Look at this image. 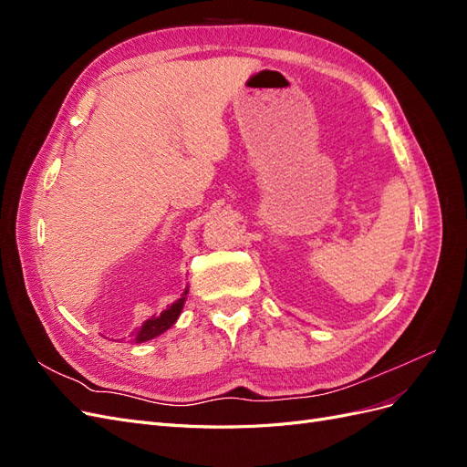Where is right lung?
Masks as SVG:
<instances>
[{"label": "right lung", "instance_id": "1", "mask_svg": "<svg viewBox=\"0 0 467 467\" xmlns=\"http://www.w3.org/2000/svg\"><path fill=\"white\" fill-rule=\"evenodd\" d=\"M187 294H189V288L182 292L181 298L177 302H173L171 306H169L165 312H161L160 316H151L150 319H146L142 323V327H140L134 333V341L136 343H146V341H150V338L158 337V335L165 333L169 327H171V325L177 321V317L181 316V309H182V306H185Z\"/></svg>", "mask_w": 467, "mask_h": 467}]
</instances>
